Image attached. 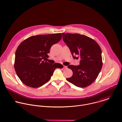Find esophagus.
<instances>
[{
  "instance_id": "obj_1",
  "label": "esophagus",
  "mask_w": 122,
  "mask_h": 122,
  "mask_svg": "<svg viewBox=\"0 0 122 122\" xmlns=\"http://www.w3.org/2000/svg\"><path fill=\"white\" fill-rule=\"evenodd\" d=\"M67 68V66H63V68L65 69V68Z\"/></svg>"
}]
</instances>
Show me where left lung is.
I'll use <instances>...</instances> for the list:
<instances>
[{"label": "left lung", "mask_w": 122, "mask_h": 122, "mask_svg": "<svg viewBox=\"0 0 122 122\" xmlns=\"http://www.w3.org/2000/svg\"><path fill=\"white\" fill-rule=\"evenodd\" d=\"M63 41L70 50L73 57H80V65L67 66L73 72L66 80L79 87L92 84L97 78L102 66L101 50L93 39L79 34L62 33ZM79 56L77 58L76 56Z\"/></svg>", "instance_id": "1"}]
</instances>
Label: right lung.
Segmentation results:
<instances>
[{
  "mask_svg": "<svg viewBox=\"0 0 122 122\" xmlns=\"http://www.w3.org/2000/svg\"><path fill=\"white\" fill-rule=\"evenodd\" d=\"M61 38V33L39 35L20 43L15 52L14 68L23 83L32 88L39 87L50 80L56 68L63 67L61 64H51L45 61L49 57L51 46Z\"/></svg>",
  "mask_w": 122,
  "mask_h": 122,
  "instance_id": "add662e5",
  "label": "right lung"
}]
</instances>
